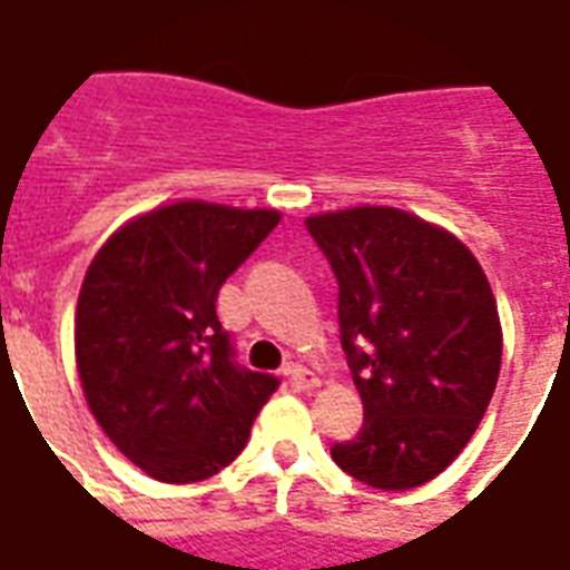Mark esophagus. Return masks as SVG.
Wrapping results in <instances>:
<instances>
[{
  "label": "esophagus",
  "instance_id": "34e87169",
  "mask_svg": "<svg viewBox=\"0 0 570 570\" xmlns=\"http://www.w3.org/2000/svg\"><path fill=\"white\" fill-rule=\"evenodd\" d=\"M282 373L288 376V382L294 385V389H303V392L318 385V376H315L313 371H306L303 364H285V371H282Z\"/></svg>",
  "mask_w": 570,
  "mask_h": 570
}]
</instances>
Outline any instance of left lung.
<instances>
[{"instance_id": "left-lung-1", "label": "left lung", "mask_w": 570, "mask_h": 570, "mask_svg": "<svg viewBox=\"0 0 570 570\" xmlns=\"http://www.w3.org/2000/svg\"><path fill=\"white\" fill-rule=\"evenodd\" d=\"M340 285V343L364 425L334 443L361 483L404 492L446 471L501 371L495 294L468 245L392 206L306 218Z\"/></svg>"}]
</instances>
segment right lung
I'll use <instances>...</instances> for the list:
<instances>
[{
	"label": "right lung",
	"mask_w": 570,
	"mask_h": 570,
	"mask_svg": "<svg viewBox=\"0 0 570 570\" xmlns=\"http://www.w3.org/2000/svg\"><path fill=\"white\" fill-rule=\"evenodd\" d=\"M279 224L276 209L173 203L124 224L87 267L75 361L99 428L160 483H199L243 452L279 389L236 364L218 291Z\"/></svg>",
	"instance_id": "right-lung-1"
}]
</instances>
